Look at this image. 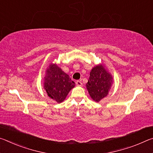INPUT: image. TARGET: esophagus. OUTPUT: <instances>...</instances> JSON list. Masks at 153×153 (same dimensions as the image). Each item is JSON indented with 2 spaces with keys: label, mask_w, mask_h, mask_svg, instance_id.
I'll use <instances>...</instances> for the list:
<instances>
[{
  "label": "esophagus",
  "mask_w": 153,
  "mask_h": 153,
  "mask_svg": "<svg viewBox=\"0 0 153 153\" xmlns=\"http://www.w3.org/2000/svg\"><path fill=\"white\" fill-rule=\"evenodd\" d=\"M76 85L77 86H82V82L81 81H76Z\"/></svg>",
  "instance_id": "obj_1"
}]
</instances>
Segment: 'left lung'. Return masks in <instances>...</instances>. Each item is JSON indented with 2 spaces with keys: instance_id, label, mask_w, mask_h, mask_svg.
Masks as SVG:
<instances>
[{
  "instance_id": "obj_1",
  "label": "left lung",
  "mask_w": 153,
  "mask_h": 153,
  "mask_svg": "<svg viewBox=\"0 0 153 153\" xmlns=\"http://www.w3.org/2000/svg\"><path fill=\"white\" fill-rule=\"evenodd\" d=\"M113 85V77L102 63L96 65L90 72L89 79L86 87L91 99L99 102L108 95Z\"/></svg>"
}]
</instances>
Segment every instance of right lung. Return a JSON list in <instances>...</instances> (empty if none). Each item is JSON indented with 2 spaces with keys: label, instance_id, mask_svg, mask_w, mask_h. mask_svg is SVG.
Masks as SVG:
<instances>
[{
  "label": "right lung",
  "instance_id": "obj_1",
  "mask_svg": "<svg viewBox=\"0 0 153 153\" xmlns=\"http://www.w3.org/2000/svg\"><path fill=\"white\" fill-rule=\"evenodd\" d=\"M43 85L47 96L57 103H61L74 88L75 83L58 65L52 62L46 69Z\"/></svg>",
  "mask_w": 153,
  "mask_h": 153
}]
</instances>
